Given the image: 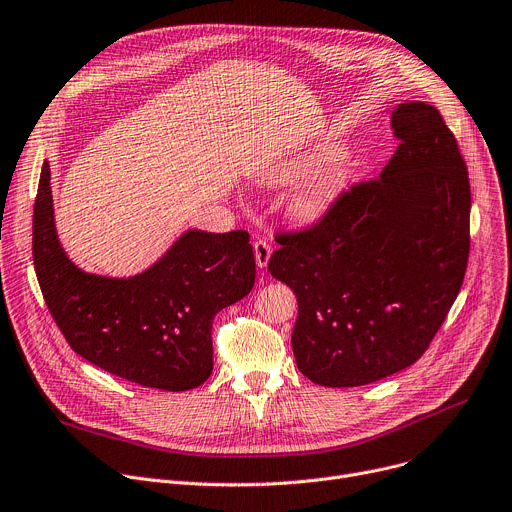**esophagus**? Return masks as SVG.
<instances>
[{
  "mask_svg": "<svg viewBox=\"0 0 512 512\" xmlns=\"http://www.w3.org/2000/svg\"><path fill=\"white\" fill-rule=\"evenodd\" d=\"M270 254H272V248H270V244L266 240H256L254 242V256H256V264L260 268H264L268 264Z\"/></svg>",
  "mask_w": 512,
  "mask_h": 512,
  "instance_id": "esophagus-1",
  "label": "esophagus"
}]
</instances>
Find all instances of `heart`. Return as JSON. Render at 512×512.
I'll return each instance as SVG.
<instances>
[{
  "mask_svg": "<svg viewBox=\"0 0 512 512\" xmlns=\"http://www.w3.org/2000/svg\"><path fill=\"white\" fill-rule=\"evenodd\" d=\"M336 153V145L322 141V143H313L301 151H295L291 155L281 157V160L274 162L264 176L268 182H293L309 172L328 162L330 157ZM348 182V164L346 160H334L318 172L316 176H311L301 190L295 194L291 211L301 219V221H313L320 219L340 196Z\"/></svg>",
  "mask_w": 512,
  "mask_h": 512,
  "instance_id": "b5f03b06",
  "label": "heart"
}]
</instances>
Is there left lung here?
<instances>
[{"mask_svg": "<svg viewBox=\"0 0 512 512\" xmlns=\"http://www.w3.org/2000/svg\"><path fill=\"white\" fill-rule=\"evenodd\" d=\"M391 129L400 145L379 178L274 238L268 270L299 303L297 367L324 387L367 385L416 363L463 285L471 192L457 139L424 102L400 104Z\"/></svg>", "mask_w": 512, "mask_h": 512, "instance_id": "8db88e82", "label": "left lung"}]
</instances>
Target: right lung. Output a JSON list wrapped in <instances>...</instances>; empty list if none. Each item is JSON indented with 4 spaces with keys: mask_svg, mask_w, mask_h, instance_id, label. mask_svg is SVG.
<instances>
[{
    "mask_svg": "<svg viewBox=\"0 0 512 512\" xmlns=\"http://www.w3.org/2000/svg\"><path fill=\"white\" fill-rule=\"evenodd\" d=\"M32 258L51 316L77 355L164 391H186L209 379L213 318L244 299L256 279L244 229H190L162 260L131 279L80 270L57 240L49 162L34 201Z\"/></svg>",
    "mask_w": 512,
    "mask_h": 512,
    "instance_id": "right-lung-1",
    "label": "right lung"
}]
</instances>
